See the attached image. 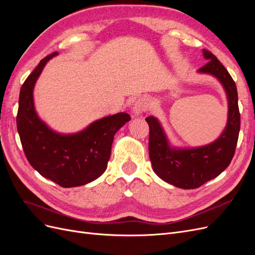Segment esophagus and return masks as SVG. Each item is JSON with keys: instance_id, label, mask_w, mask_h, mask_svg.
I'll use <instances>...</instances> for the list:
<instances>
[{"instance_id": "obj_1", "label": "esophagus", "mask_w": 255, "mask_h": 255, "mask_svg": "<svg viewBox=\"0 0 255 255\" xmlns=\"http://www.w3.org/2000/svg\"><path fill=\"white\" fill-rule=\"evenodd\" d=\"M150 107H151V100L148 97L142 96L138 98L135 101L133 106V113L135 115H139L141 113H144L148 110H150Z\"/></svg>"}]
</instances>
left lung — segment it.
<instances>
[{
    "instance_id": "1",
    "label": "left lung",
    "mask_w": 255,
    "mask_h": 255,
    "mask_svg": "<svg viewBox=\"0 0 255 255\" xmlns=\"http://www.w3.org/2000/svg\"><path fill=\"white\" fill-rule=\"evenodd\" d=\"M203 55L207 63L199 69V72L216 76L228 95V125L218 139L196 149H171L157 119L153 116L145 118L150 128L149 156L154 172L165 182L184 189L198 188L225 170L235 154L241 129L234 80L212 52L204 49Z\"/></svg>"
}]
</instances>
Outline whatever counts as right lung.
<instances>
[{
	"instance_id": "obj_1",
	"label": "right lung",
	"mask_w": 255,
	"mask_h": 255,
	"mask_svg": "<svg viewBox=\"0 0 255 255\" xmlns=\"http://www.w3.org/2000/svg\"><path fill=\"white\" fill-rule=\"evenodd\" d=\"M57 53L54 52L41 59L23 83L19 96L17 128L23 151L35 170L61 187L82 186L106 170L114 136L130 117L127 113L109 116L73 135L53 132L38 118L33 89L43 67Z\"/></svg>"
}]
</instances>
